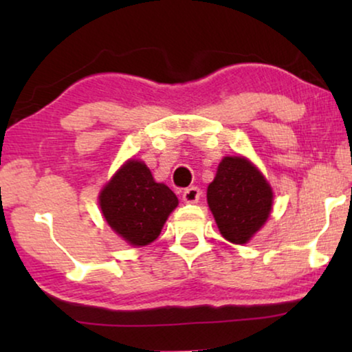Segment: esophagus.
<instances>
[{"label":"esophagus","instance_id":"esophagus-1","mask_svg":"<svg viewBox=\"0 0 352 352\" xmlns=\"http://www.w3.org/2000/svg\"><path fill=\"white\" fill-rule=\"evenodd\" d=\"M200 199V189L199 187H187L184 190V194H182V200L186 201V204H195V201H199Z\"/></svg>","mask_w":352,"mask_h":352}]
</instances>
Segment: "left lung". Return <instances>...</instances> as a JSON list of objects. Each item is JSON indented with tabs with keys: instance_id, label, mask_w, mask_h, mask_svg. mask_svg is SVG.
I'll use <instances>...</instances> for the list:
<instances>
[{
	"instance_id": "8db88e82",
	"label": "left lung",
	"mask_w": 352,
	"mask_h": 352,
	"mask_svg": "<svg viewBox=\"0 0 352 352\" xmlns=\"http://www.w3.org/2000/svg\"><path fill=\"white\" fill-rule=\"evenodd\" d=\"M206 197L221 234L232 243H247L272 208L267 181L242 157L223 158Z\"/></svg>"
}]
</instances>
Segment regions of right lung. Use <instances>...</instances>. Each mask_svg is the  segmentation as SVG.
I'll use <instances>...</instances> for the list:
<instances>
[{"instance_id": "add662e5", "label": "right lung", "mask_w": 352, "mask_h": 352, "mask_svg": "<svg viewBox=\"0 0 352 352\" xmlns=\"http://www.w3.org/2000/svg\"><path fill=\"white\" fill-rule=\"evenodd\" d=\"M100 210L110 228L128 243L142 247L162 232L168 214L177 206L170 187L155 182L142 162L129 160L99 197Z\"/></svg>"}]
</instances>
